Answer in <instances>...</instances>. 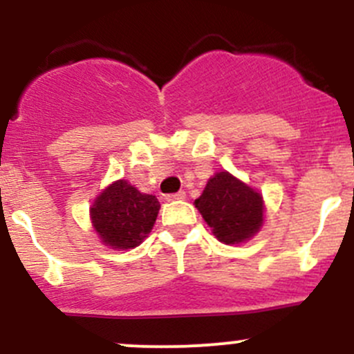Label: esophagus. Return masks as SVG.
Wrapping results in <instances>:
<instances>
[{
    "instance_id": "34e87169",
    "label": "esophagus",
    "mask_w": 354,
    "mask_h": 354,
    "mask_svg": "<svg viewBox=\"0 0 354 354\" xmlns=\"http://www.w3.org/2000/svg\"><path fill=\"white\" fill-rule=\"evenodd\" d=\"M185 197H187V194H185V192H176V194L166 195V200L167 202H176V200H183Z\"/></svg>"
}]
</instances>
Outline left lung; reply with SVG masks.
Segmentation results:
<instances>
[{
	"label": "left lung",
	"instance_id": "obj_1",
	"mask_svg": "<svg viewBox=\"0 0 354 354\" xmlns=\"http://www.w3.org/2000/svg\"><path fill=\"white\" fill-rule=\"evenodd\" d=\"M214 236L226 245L243 243L263 224V198L227 171L216 173L195 200Z\"/></svg>",
	"mask_w": 354,
	"mask_h": 354
}]
</instances>
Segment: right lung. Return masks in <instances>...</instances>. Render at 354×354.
<instances>
[{"label":"right lung","instance_id":"add662e5","mask_svg":"<svg viewBox=\"0 0 354 354\" xmlns=\"http://www.w3.org/2000/svg\"><path fill=\"white\" fill-rule=\"evenodd\" d=\"M160 203L118 180L101 192L91 207V221L101 241L113 250L135 248L152 231Z\"/></svg>","mask_w":354,"mask_h":354}]
</instances>
